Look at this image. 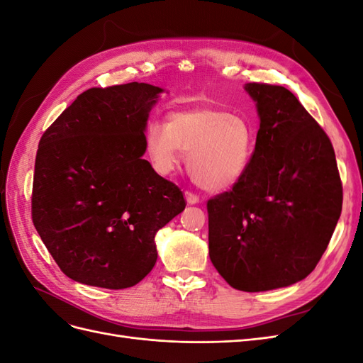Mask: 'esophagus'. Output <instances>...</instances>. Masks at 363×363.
Wrapping results in <instances>:
<instances>
[{
	"label": "esophagus",
	"instance_id": "34e87169",
	"mask_svg": "<svg viewBox=\"0 0 363 363\" xmlns=\"http://www.w3.org/2000/svg\"><path fill=\"white\" fill-rule=\"evenodd\" d=\"M184 199H186V201H188V204H196V203L200 201V196L195 195V194L191 192V191H186V192H184Z\"/></svg>",
	"mask_w": 363,
	"mask_h": 363
}]
</instances>
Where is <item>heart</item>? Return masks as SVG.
Wrapping results in <instances>:
<instances>
[{
  "label": "heart",
  "instance_id": "1",
  "mask_svg": "<svg viewBox=\"0 0 363 363\" xmlns=\"http://www.w3.org/2000/svg\"><path fill=\"white\" fill-rule=\"evenodd\" d=\"M145 150L152 167L169 174L189 152L188 169L200 188L221 192L233 188L247 174L255 131L248 121L216 108L175 111L167 123H150Z\"/></svg>",
  "mask_w": 363,
  "mask_h": 363
}]
</instances>
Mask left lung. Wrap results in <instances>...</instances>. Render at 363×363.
Segmentation results:
<instances>
[{
    "instance_id": "left-lung-1",
    "label": "left lung",
    "mask_w": 363,
    "mask_h": 363,
    "mask_svg": "<svg viewBox=\"0 0 363 363\" xmlns=\"http://www.w3.org/2000/svg\"><path fill=\"white\" fill-rule=\"evenodd\" d=\"M260 127L250 168L207 201L208 256L230 286L262 292L306 279L342 211L335 150L283 86L247 83Z\"/></svg>"
}]
</instances>
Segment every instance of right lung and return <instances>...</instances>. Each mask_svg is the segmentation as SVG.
Masks as SVG:
<instances>
[{
	"instance_id": "add662e5",
	"label": "right lung",
	"mask_w": 363,
	"mask_h": 363,
	"mask_svg": "<svg viewBox=\"0 0 363 363\" xmlns=\"http://www.w3.org/2000/svg\"><path fill=\"white\" fill-rule=\"evenodd\" d=\"M162 87H92L43 133L31 218L65 276L106 289L135 286L156 265L155 238L186 207L152 169L145 127Z\"/></svg>"
}]
</instances>
